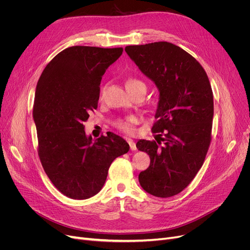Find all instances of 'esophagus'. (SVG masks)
<instances>
[{"label": "esophagus", "instance_id": "esophagus-1", "mask_svg": "<svg viewBox=\"0 0 250 250\" xmlns=\"http://www.w3.org/2000/svg\"><path fill=\"white\" fill-rule=\"evenodd\" d=\"M126 142L128 143V145H129V148H130V150H132V151H136V150H137L136 144H135V142H134L132 139L127 138V139H126Z\"/></svg>", "mask_w": 250, "mask_h": 250}]
</instances>
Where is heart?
<instances>
[{
	"instance_id": "heart-1",
	"label": "heart",
	"mask_w": 250,
	"mask_h": 250,
	"mask_svg": "<svg viewBox=\"0 0 250 250\" xmlns=\"http://www.w3.org/2000/svg\"><path fill=\"white\" fill-rule=\"evenodd\" d=\"M139 84H143L142 82L136 80V79H128L125 83L126 88L128 87H133ZM136 122V117L134 116H128L125 118H121V120H117L115 122V126L118 127L120 129L124 130L125 133H130L132 132V125Z\"/></svg>"
}]
</instances>
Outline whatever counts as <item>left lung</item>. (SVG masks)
<instances>
[{"mask_svg":"<svg viewBox=\"0 0 250 250\" xmlns=\"http://www.w3.org/2000/svg\"><path fill=\"white\" fill-rule=\"evenodd\" d=\"M125 50L159 91L152 130L161 134L157 142L137 143L151 160L139 182L148 193L169 198L189 185L205 161L214 116L212 87L201 63L173 43L128 45Z\"/></svg>","mask_w":250,"mask_h":250,"instance_id":"1","label":"left lung"}]
</instances>
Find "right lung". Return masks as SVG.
Instances as JSON below:
<instances>
[{
  "label": "right lung",
  "mask_w": 250,
  "mask_h": 250,
  "mask_svg": "<svg viewBox=\"0 0 250 250\" xmlns=\"http://www.w3.org/2000/svg\"><path fill=\"white\" fill-rule=\"evenodd\" d=\"M122 47L71 46L52 59L37 82L33 121L38 155L50 181L73 200L98 193L112 161L129 145L113 133L93 140L83 125L97 108L102 76Z\"/></svg>",
  "instance_id": "add662e5"
}]
</instances>
